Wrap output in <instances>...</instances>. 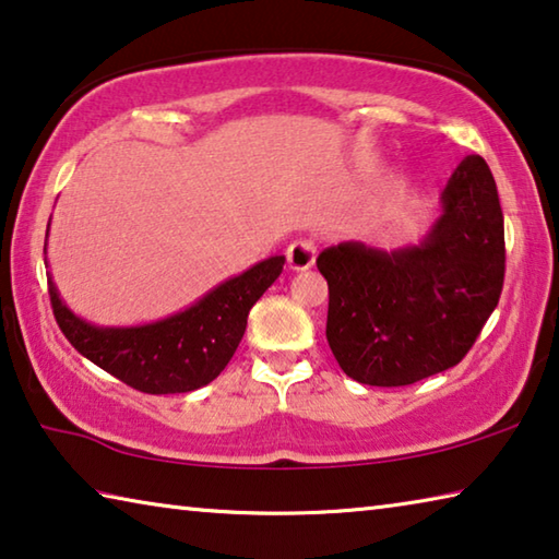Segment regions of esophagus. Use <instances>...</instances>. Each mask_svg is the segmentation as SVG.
<instances>
[{
  "label": "esophagus",
  "instance_id": "1",
  "mask_svg": "<svg viewBox=\"0 0 559 559\" xmlns=\"http://www.w3.org/2000/svg\"><path fill=\"white\" fill-rule=\"evenodd\" d=\"M316 243L310 239H296L286 251V261L290 271H308L316 263Z\"/></svg>",
  "mask_w": 559,
  "mask_h": 559
}]
</instances>
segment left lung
Here are the masks:
<instances>
[{
    "label": "left lung",
    "mask_w": 559,
    "mask_h": 559,
    "mask_svg": "<svg viewBox=\"0 0 559 559\" xmlns=\"http://www.w3.org/2000/svg\"><path fill=\"white\" fill-rule=\"evenodd\" d=\"M328 345L355 382L404 386L459 365L493 313L506 276L503 212L480 155L453 169L419 243L320 251Z\"/></svg>",
    "instance_id": "1"
}]
</instances>
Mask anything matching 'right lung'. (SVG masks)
<instances>
[{
    "mask_svg": "<svg viewBox=\"0 0 559 559\" xmlns=\"http://www.w3.org/2000/svg\"><path fill=\"white\" fill-rule=\"evenodd\" d=\"M283 263L286 257L263 259L179 313L135 328L86 323L66 306L51 273L49 296L61 333L93 365L132 390L179 394L210 384L229 365L243 337L249 310L281 276Z\"/></svg>",
    "mask_w": 559,
    "mask_h": 559,
    "instance_id": "right-lung-1",
    "label": "right lung"
}]
</instances>
